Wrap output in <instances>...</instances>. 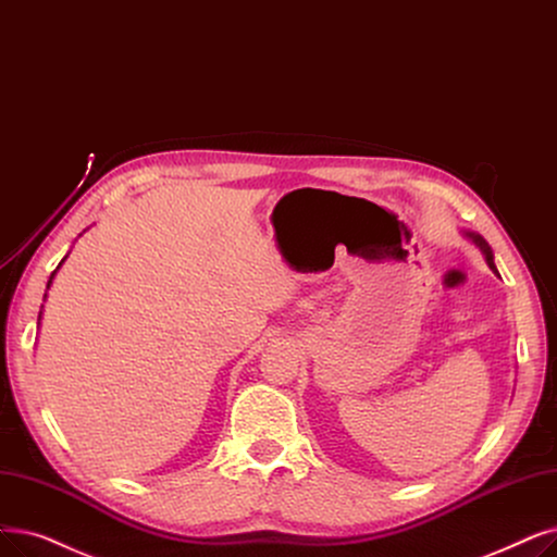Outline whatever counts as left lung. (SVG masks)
Wrapping results in <instances>:
<instances>
[{
    "label": "left lung",
    "mask_w": 557,
    "mask_h": 557,
    "mask_svg": "<svg viewBox=\"0 0 557 557\" xmlns=\"http://www.w3.org/2000/svg\"><path fill=\"white\" fill-rule=\"evenodd\" d=\"M462 236H465V238H469L475 248H480V252H482V257H485V261H487L490 269L498 275V271H496V263H494V252H492V248H490L487 240L482 238L480 234H475V232H469V230H465V232H462Z\"/></svg>",
    "instance_id": "8db88e82"
}]
</instances>
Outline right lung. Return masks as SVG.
<instances>
[{
    "label": "right lung",
    "mask_w": 557,
    "mask_h": 557,
    "mask_svg": "<svg viewBox=\"0 0 557 557\" xmlns=\"http://www.w3.org/2000/svg\"><path fill=\"white\" fill-rule=\"evenodd\" d=\"M84 232H86V230H84ZM84 232H82V234H84ZM82 234H79V236H82ZM67 255H70V252H67ZM67 255H65V257H63V259H61V263H59V265H57V271H54V273H52V275H50V280H47V292H50V288H52V284H54V277H57V273H59V271H61V265H63V263H65V259H67ZM47 292H45V296H42V300H47ZM40 321H42V307H40V313H38V330H40Z\"/></svg>",
    "instance_id": "1"
}]
</instances>
